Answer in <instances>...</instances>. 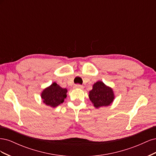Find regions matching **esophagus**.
Returning a JSON list of instances; mask_svg holds the SVG:
<instances>
[{
  "label": "esophagus",
  "mask_w": 156,
  "mask_h": 156,
  "mask_svg": "<svg viewBox=\"0 0 156 156\" xmlns=\"http://www.w3.org/2000/svg\"><path fill=\"white\" fill-rule=\"evenodd\" d=\"M74 88H75L82 89V88H83V87L82 85H81V84H75V85L74 86Z\"/></svg>",
  "instance_id": "obj_1"
}]
</instances>
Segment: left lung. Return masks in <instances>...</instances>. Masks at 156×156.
<instances>
[{
	"label": "left lung",
	"instance_id": "left-lung-1",
	"mask_svg": "<svg viewBox=\"0 0 156 156\" xmlns=\"http://www.w3.org/2000/svg\"><path fill=\"white\" fill-rule=\"evenodd\" d=\"M88 97L94 107L98 108L110 105L115 100V94L112 88L99 81L93 84Z\"/></svg>",
	"mask_w": 156,
	"mask_h": 156
}]
</instances>
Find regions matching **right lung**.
I'll use <instances>...</instances> for the list:
<instances>
[{"label":"right lung","mask_w":156,"mask_h":156,"mask_svg":"<svg viewBox=\"0 0 156 156\" xmlns=\"http://www.w3.org/2000/svg\"><path fill=\"white\" fill-rule=\"evenodd\" d=\"M68 90L60 87L54 82L48 87L45 88L41 93L42 101L46 105L55 108L62 103L66 98Z\"/></svg>","instance_id":"1"}]
</instances>
